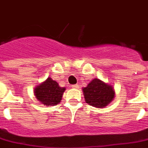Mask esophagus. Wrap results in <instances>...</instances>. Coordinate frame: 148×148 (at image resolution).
<instances>
[{
    "mask_svg": "<svg viewBox=\"0 0 148 148\" xmlns=\"http://www.w3.org/2000/svg\"><path fill=\"white\" fill-rule=\"evenodd\" d=\"M72 88H73V89H77L78 86L77 85H73V86H72Z\"/></svg>",
    "mask_w": 148,
    "mask_h": 148,
    "instance_id": "obj_1",
    "label": "esophagus"
}]
</instances>
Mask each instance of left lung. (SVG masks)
<instances>
[{"instance_id": "left-lung-1", "label": "left lung", "mask_w": 148, "mask_h": 148, "mask_svg": "<svg viewBox=\"0 0 148 148\" xmlns=\"http://www.w3.org/2000/svg\"><path fill=\"white\" fill-rule=\"evenodd\" d=\"M82 92L86 103L97 108L106 107L115 97L113 86L97 78L83 87Z\"/></svg>"}]
</instances>
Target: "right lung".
Segmentation results:
<instances>
[{
    "label": "right lung",
    "instance_id": "1",
    "mask_svg": "<svg viewBox=\"0 0 148 148\" xmlns=\"http://www.w3.org/2000/svg\"><path fill=\"white\" fill-rule=\"evenodd\" d=\"M66 88L61 87L56 80L49 77L34 89V94L40 103L45 106H56L62 100Z\"/></svg>",
    "mask_w": 148,
    "mask_h": 148
}]
</instances>
